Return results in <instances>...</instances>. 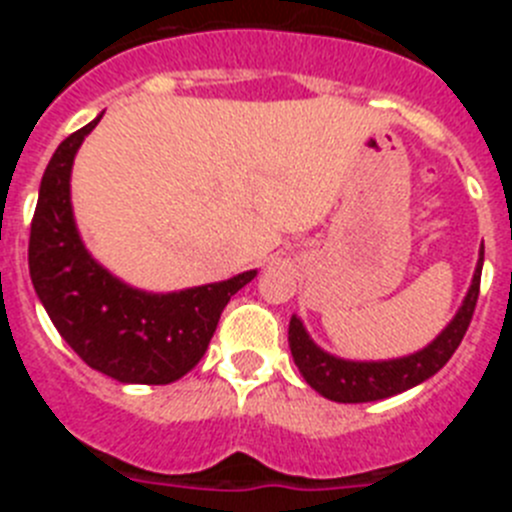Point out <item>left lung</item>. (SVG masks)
<instances>
[{
    "label": "left lung",
    "instance_id": "left-lung-1",
    "mask_svg": "<svg viewBox=\"0 0 512 512\" xmlns=\"http://www.w3.org/2000/svg\"><path fill=\"white\" fill-rule=\"evenodd\" d=\"M482 264H485V243L479 246L477 269H474L467 297H464L454 318L449 320V325L428 346H423L415 354L397 356V359L354 361L328 354L325 348L312 341L302 320L292 315V320H289V351H292V359H295L305 382L333 402H374L400 395L410 387H418L425 379H431L454 356L461 338L467 333L479 297Z\"/></svg>",
    "mask_w": 512,
    "mask_h": 512
}]
</instances>
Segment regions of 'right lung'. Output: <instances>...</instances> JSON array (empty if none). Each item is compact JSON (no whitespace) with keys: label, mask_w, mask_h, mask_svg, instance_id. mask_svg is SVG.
Masks as SVG:
<instances>
[{"label":"right lung","mask_w":512,"mask_h":512,"mask_svg":"<svg viewBox=\"0 0 512 512\" xmlns=\"http://www.w3.org/2000/svg\"><path fill=\"white\" fill-rule=\"evenodd\" d=\"M99 120L71 133L45 166L30 225V279L63 341L92 369L122 384H171L200 364L220 312L259 271L146 292L104 269L81 241L71 205L76 151Z\"/></svg>","instance_id":"obj_1"}]
</instances>
